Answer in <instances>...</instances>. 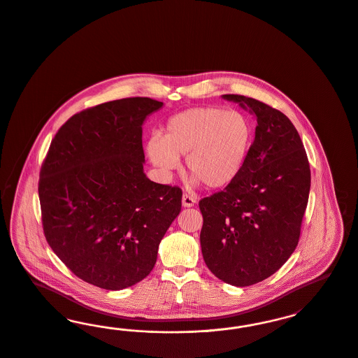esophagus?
Masks as SVG:
<instances>
[{
  "label": "esophagus",
  "instance_id": "obj_1",
  "mask_svg": "<svg viewBox=\"0 0 358 358\" xmlns=\"http://www.w3.org/2000/svg\"><path fill=\"white\" fill-rule=\"evenodd\" d=\"M194 203H196V199H194V197H192V196H189V194H186V193L182 196V205H184L185 208L194 206Z\"/></svg>",
  "mask_w": 358,
  "mask_h": 358
}]
</instances>
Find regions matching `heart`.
<instances>
[{
	"label": "heart",
	"instance_id": "b5f03b06",
	"mask_svg": "<svg viewBox=\"0 0 358 358\" xmlns=\"http://www.w3.org/2000/svg\"><path fill=\"white\" fill-rule=\"evenodd\" d=\"M255 127L243 112L222 106H197L173 115L162 137H152L148 156L165 174L186 156L193 182L218 189L229 185L243 171L252 148Z\"/></svg>",
	"mask_w": 358,
	"mask_h": 358
}]
</instances>
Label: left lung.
Instances as JSON below:
<instances>
[{
	"instance_id": "1",
	"label": "left lung",
	"mask_w": 358,
	"mask_h": 358,
	"mask_svg": "<svg viewBox=\"0 0 358 358\" xmlns=\"http://www.w3.org/2000/svg\"><path fill=\"white\" fill-rule=\"evenodd\" d=\"M257 118L243 171L200 201L202 257L217 278L249 286L277 272L294 252L310 190L300 134L280 110L240 94H224Z\"/></svg>"
}]
</instances>
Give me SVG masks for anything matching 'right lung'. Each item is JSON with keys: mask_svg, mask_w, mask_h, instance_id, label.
<instances>
[{"mask_svg": "<svg viewBox=\"0 0 358 358\" xmlns=\"http://www.w3.org/2000/svg\"><path fill=\"white\" fill-rule=\"evenodd\" d=\"M161 106L131 97L87 108L58 129L43 159L38 197L45 238L92 285L120 290L143 280L181 212L182 190L143 173L141 127Z\"/></svg>", "mask_w": 358, "mask_h": 358, "instance_id": "obj_1", "label": "right lung"}]
</instances>
